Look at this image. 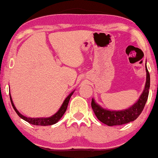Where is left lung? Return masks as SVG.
Listing matches in <instances>:
<instances>
[{
  "mask_svg": "<svg viewBox=\"0 0 158 158\" xmlns=\"http://www.w3.org/2000/svg\"><path fill=\"white\" fill-rule=\"evenodd\" d=\"M145 68L147 79L144 89L137 102L129 109L122 110V111H110V110L103 109L101 106L95 102L94 98L92 99L91 107L99 121L108 126L122 125L133 122L140 115V114L143 111L147 100H148L150 85V73L148 72L147 66Z\"/></svg>",
  "mask_w": 158,
  "mask_h": 158,
  "instance_id": "obj_1",
  "label": "left lung"
}]
</instances>
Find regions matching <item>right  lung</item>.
Instances as JSON below:
<instances>
[{"label": "right lung", "instance_id": "obj_1", "mask_svg": "<svg viewBox=\"0 0 158 158\" xmlns=\"http://www.w3.org/2000/svg\"><path fill=\"white\" fill-rule=\"evenodd\" d=\"M73 93H74V91H73L68 97H67L65 100L64 101L63 103H62V105L61 106V107L60 108V109L58 110L57 113L54 114L53 116H50V117H47V118H29V117H27V116H23L21 113H19V111L16 109V108L15 107L14 103H13L10 94L9 95H10V102H11L12 106L15 110V111L16 112V114L19 115V117H21L22 119L26 121V122H29V124H31L38 125V126H48V125H52V124H56V123H57L58 121L62 118V116H63L64 112L66 111L69 101H70V97L72 96Z\"/></svg>", "mask_w": 158, "mask_h": 158}]
</instances>
